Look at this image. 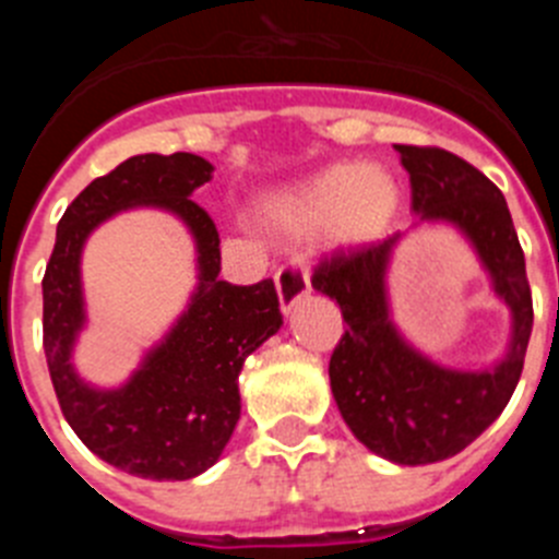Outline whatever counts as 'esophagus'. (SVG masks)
<instances>
[{"instance_id": "obj_1", "label": "esophagus", "mask_w": 559, "mask_h": 559, "mask_svg": "<svg viewBox=\"0 0 559 559\" xmlns=\"http://www.w3.org/2000/svg\"><path fill=\"white\" fill-rule=\"evenodd\" d=\"M274 285H276V296H280V308H283L285 316H288L290 310H294L296 305L302 302L305 296L310 294V276L299 263H288L276 271Z\"/></svg>"}]
</instances>
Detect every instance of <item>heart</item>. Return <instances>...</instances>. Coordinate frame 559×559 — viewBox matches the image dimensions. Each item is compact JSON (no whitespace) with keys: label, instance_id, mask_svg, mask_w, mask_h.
<instances>
[{"label":"heart","instance_id":"obj_1","mask_svg":"<svg viewBox=\"0 0 559 559\" xmlns=\"http://www.w3.org/2000/svg\"><path fill=\"white\" fill-rule=\"evenodd\" d=\"M397 210L400 185L386 167L338 162L274 192L260 215L290 240L324 231L335 249H360L383 237Z\"/></svg>","mask_w":559,"mask_h":559}]
</instances>
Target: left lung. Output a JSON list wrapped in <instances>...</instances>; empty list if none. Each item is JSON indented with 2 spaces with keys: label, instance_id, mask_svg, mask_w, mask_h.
I'll return each mask as SVG.
<instances>
[{
  "label": "left lung",
  "instance_id": "obj_1",
  "mask_svg": "<svg viewBox=\"0 0 559 559\" xmlns=\"http://www.w3.org/2000/svg\"><path fill=\"white\" fill-rule=\"evenodd\" d=\"M412 181L419 226H448L471 246L490 290L510 310V338L487 367H451L394 322L389 271L408 231L324 260L313 288L335 299L347 330L330 358V389L360 445L394 464H431L471 445L510 403L532 335L526 263L501 190L439 147L394 145Z\"/></svg>",
  "mask_w": 559,
  "mask_h": 559
}]
</instances>
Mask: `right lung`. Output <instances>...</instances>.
<instances>
[{"mask_svg":"<svg viewBox=\"0 0 559 559\" xmlns=\"http://www.w3.org/2000/svg\"><path fill=\"white\" fill-rule=\"evenodd\" d=\"M212 170L195 153H142L95 179L63 212L41 283L44 353L63 417L95 456L153 481H185L218 462L240 419V369L283 328L271 280H218V229L190 199ZM131 209L167 211L186 226L197 249V288L138 369L117 388H97L74 367L87 326L82 249L95 228Z\"/></svg>","mask_w":559,"mask_h":559,"instance_id":"add662e5","label":"right lung"}]
</instances>
